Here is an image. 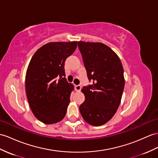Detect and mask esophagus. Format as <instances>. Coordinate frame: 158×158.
Masks as SVG:
<instances>
[{
    "mask_svg": "<svg viewBox=\"0 0 158 158\" xmlns=\"http://www.w3.org/2000/svg\"><path fill=\"white\" fill-rule=\"evenodd\" d=\"M81 88H82V86L80 85H76L75 86V90L77 92H80V90H81Z\"/></svg>",
    "mask_w": 158,
    "mask_h": 158,
    "instance_id": "1",
    "label": "esophagus"
}]
</instances>
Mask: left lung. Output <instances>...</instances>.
<instances>
[{
    "mask_svg": "<svg viewBox=\"0 0 158 158\" xmlns=\"http://www.w3.org/2000/svg\"><path fill=\"white\" fill-rule=\"evenodd\" d=\"M87 77L92 84L84 86L85 101L80 106L84 120L93 126L105 124L116 113L125 86L121 61L113 49L98 42L78 41Z\"/></svg>",
    "mask_w": 158,
    "mask_h": 158,
    "instance_id": "left-lung-1",
    "label": "left lung"
}]
</instances>
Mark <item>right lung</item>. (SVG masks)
I'll return each mask as SVG.
<instances>
[{"instance_id":"add662e5","label":"right lung","mask_w":158,"mask_h":158,"mask_svg":"<svg viewBox=\"0 0 158 158\" xmlns=\"http://www.w3.org/2000/svg\"><path fill=\"white\" fill-rule=\"evenodd\" d=\"M77 41L50 42L34 53L25 76L30 108L45 124L60 122L66 114L73 84L65 78L64 63L76 49Z\"/></svg>"}]
</instances>
